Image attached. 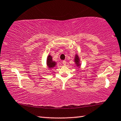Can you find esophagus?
<instances>
[{
  "mask_svg": "<svg viewBox=\"0 0 121 121\" xmlns=\"http://www.w3.org/2000/svg\"><path fill=\"white\" fill-rule=\"evenodd\" d=\"M62 64H63V65H66V61H65V60L63 61H62Z\"/></svg>",
  "mask_w": 121,
  "mask_h": 121,
  "instance_id": "1",
  "label": "esophagus"
}]
</instances>
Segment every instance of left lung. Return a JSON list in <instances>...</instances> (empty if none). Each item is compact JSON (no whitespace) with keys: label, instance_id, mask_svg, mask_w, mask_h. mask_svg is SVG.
Returning <instances> with one entry per match:
<instances>
[{"label":"left lung","instance_id":"8db88e82","mask_svg":"<svg viewBox=\"0 0 121 121\" xmlns=\"http://www.w3.org/2000/svg\"><path fill=\"white\" fill-rule=\"evenodd\" d=\"M76 57H75V62H76V63H77L78 62V61H79V58H78V56H75ZM77 64L78 65V63H77Z\"/></svg>","mask_w":121,"mask_h":121}]
</instances>
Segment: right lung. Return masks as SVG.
Instances as JSON below:
<instances>
[{"label": "right lung", "instance_id": "right-lung-1", "mask_svg": "<svg viewBox=\"0 0 121 121\" xmlns=\"http://www.w3.org/2000/svg\"><path fill=\"white\" fill-rule=\"evenodd\" d=\"M47 64H48L49 68H53L56 65V63L52 61V56H49L47 60Z\"/></svg>", "mask_w": 121, "mask_h": 121}]
</instances>
